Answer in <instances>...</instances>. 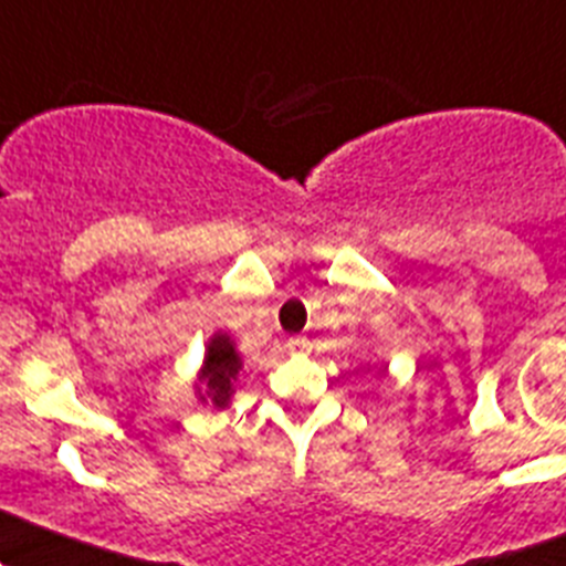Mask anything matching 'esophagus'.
<instances>
[{"label":"esophagus","instance_id":"obj_1","mask_svg":"<svg viewBox=\"0 0 566 566\" xmlns=\"http://www.w3.org/2000/svg\"><path fill=\"white\" fill-rule=\"evenodd\" d=\"M287 350H290V354H304V350H310V339H306V337H290L287 339Z\"/></svg>","mask_w":566,"mask_h":566}]
</instances>
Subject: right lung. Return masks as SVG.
I'll list each match as a JSON object with an SVG mask.
<instances>
[{"label": "right lung", "mask_w": 566, "mask_h": 566, "mask_svg": "<svg viewBox=\"0 0 566 566\" xmlns=\"http://www.w3.org/2000/svg\"><path fill=\"white\" fill-rule=\"evenodd\" d=\"M243 370V361H240L238 350H234L232 339L227 334L218 332L216 337L207 345L205 367L199 373V398L210 400L216 409H223L229 406V398L234 392V381H238V373Z\"/></svg>", "instance_id": "add662e5"}]
</instances>
